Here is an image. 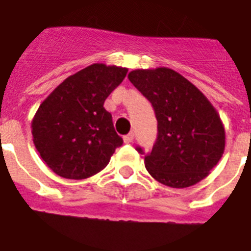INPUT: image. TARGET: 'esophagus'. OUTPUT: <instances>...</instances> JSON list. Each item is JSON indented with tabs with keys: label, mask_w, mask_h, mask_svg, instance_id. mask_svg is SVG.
<instances>
[{
	"label": "esophagus",
	"mask_w": 251,
	"mask_h": 251,
	"mask_svg": "<svg viewBox=\"0 0 251 251\" xmlns=\"http://www.w3.org/2000/svg\"><path fill=\"white\" fill-rule=\"evenodd\" d=\"M123 140H124V143H131V142L133 140V133L129 132L128 135H126V136L123 138Z\"/></svg>",
	"instance_id": "1"
}]
</instances>
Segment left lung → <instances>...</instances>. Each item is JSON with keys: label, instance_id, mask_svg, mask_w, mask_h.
<instances>
[{"label": "left lung", "instance_id": "left-lung-1", "mask_svg": "<svg viewBox=\"0 0 251 251\" xmlns=\"http://www.w3.org/2000/svg\"><path fill=\"white\" fill-rule=\"evenodd\" d=\"M128 78L151 101L158 120L156 143L144 158L150 175L173 188L190 187L206 178L226 144L222 120L210 100L170 68L135 69Z\"/></svg>", "mask_w": 251, "mask_h": 251}]
</instances>
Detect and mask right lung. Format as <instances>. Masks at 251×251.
Instances as JSON below:
<instances>
[{
  "label": "right lung",
  "mask_w": 251,
  "mask_h": 251,
  "mask_svg": "<svg viewBox=\"0 0 251 251\" xmlns=\"http://www.w3.org/2000/svg\"><path fill=\"white\" fill-rule=\"evenodd\" d=\"M128 69L96 63L64 80L40 104L32 120L34 147L53 173L85 179L100 173L122 146L104 101Z\"/></svg>",
  "instance_id": "obj_1"
}]
</instances>
